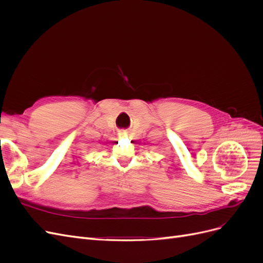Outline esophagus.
Listing matches in <instances>:
<instances>
[{
    "mask_svg": "<svg viewBox=\"0 0 263 263\" xmlns=\"http://www.w3.org/2000/svg\"><path fill=\"white\" fill-rule=\"evenodd\" d=\"M127 135H128V133H127L126 130H123L119 133V137H127Z\"/></svg>",
    "mask_w": 263,
    "mask_h": 263,
    "instance_id": "34e87169",
    "label": "esophagus"
}]
</instances>
